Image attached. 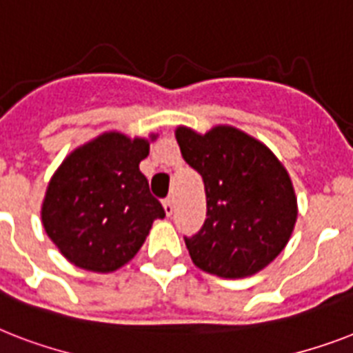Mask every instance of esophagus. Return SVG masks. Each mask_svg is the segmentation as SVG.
Returning <instances> with one entry per match:
<instances>
[{"instance_id":"34e87169","label":"esophagus","mask_w":353,"mask_h":353,"mask_svg":"<svg viewBox=\"0 0 353 353\" xmlns=\"http://www.w3.org/2000/svg\"><path fill=\"white\" fill-rule=\"evenodd\" d=\"M163 207H165L166 216H172V214H174V201H172L170 198L165 199V201H163Z\"/></svg>"}]
</instances>
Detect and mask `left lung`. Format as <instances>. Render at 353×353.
<instances>
[{
	"instance_id": "8db88e82",
	"label": "left lung",
	"mask_w": 353,
	"mask_h": 353,
	"mask_svg": "<svg viewBox=\"0 0 353 353\" xmlns=\"http://www.w3.org/2000/svg\"><path fill=\"white\" fill-rule=\"evenodd\" d=\"M176 139L207 194V220L185 238L192 262L221 279L262 271L282 252L296 221L284 165L265 144L232 126H214L205 135L179 126Z\"/></svg>"
}]
</instances>
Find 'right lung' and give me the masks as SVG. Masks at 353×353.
<instances>
[{"label":"right lung","mask_w":353,"mask_h":353,"mask_svg":"<svg viewBox=\"0 0 353 353\" xmlns=\"http://www.w3.org/2000/svg\"><path fill=\"white\" fill-rule=\"evenodd\" d=\"M148 152L146 139L106 132L73 150L51 177L41 223L77 268L117 271L137 254L152 223L165 218L139 170Z\"/></svg>","instance_id":"1"}]
</instances>
